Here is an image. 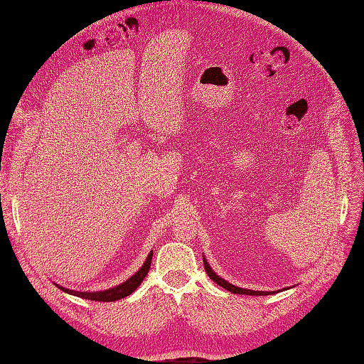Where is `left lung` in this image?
I'll return each instance as SVG.
<instances>
[{
	"label": "left lung",
	"instance_id": "8db88e82",
	"mask_svg": "<svg viewBox=\"0 0 364 364\" xmlns=\"http://www.w3.org/2000/svg\"><path fill=\"white\" fill-rule=\"evenodd\" d=\"M203 265H205V272L208 273V276L211 277L217 284H220L221 288H224V289H227V291H230L232 294H239V295H270V294H274V292H262V291H251V289H243V288H239V286H235V284H232V283H228V282H225L224 279H221L220 276H217L215 273H214V270L211 269V265H209L208 262H206V259L203 258Z\"/></svg>",
	"mask_w": 364,
	"mask_h": 364
}]
</instances>
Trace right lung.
<instances>
[{"instance_id":"1","label":"right lung","mask_w":364,"mask_h":364,"mask_svg":"<svg viewBox=\"0 0 364 364\" xmlns=\"http://www.w3.org/2000/svg\"><path fill=\"white\" fill-rule=\"evenodd\" d=\"M151 257H153V251H150V254L147 255L144 264L141 265V269L131 276L127 282L114 286V288H110V289H106V291H99V292H80V291H72V289H68V288H63V286L57 284L55 286L59 289H62L63 292L69 294V295H73V296H80V298H84V299H91V301H102V302H112V301H118L121 298H125L128 295H131L134 291H136L139 286L141 284V282L144 280L146 274L149 273L150 270V264H151Z\"/></svg>"}]
</instances>
